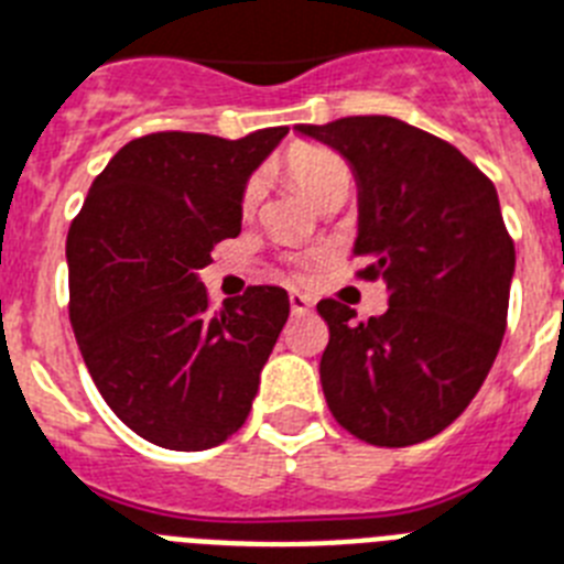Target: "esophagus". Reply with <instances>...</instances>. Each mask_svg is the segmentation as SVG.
<instances>
[{
    "instance_id": "34e87169",
    "label": "esophagus",
    "mask_w": 564,
    "mask_h": 564,
    "mask_svg": "<svg viewBox=\"0 0 564 564\" xmlns=\"http://www.w3.org/2000/svg\"><path fill=\"white\" fill-rule=\"evenodd\" d=\"M290 306H292V312H297V315H301V312H310L312 310V297L304 295V292H292Z\"/></svg>"
}]
</instances>
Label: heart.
<instances>
[{
	"label": "heart",
	"instance_id": "1",
	"mask_svg": "<svg viewBox=\"0 0 564 564\" xmlns=\"http://www.w3.org/2000/svg\"><path fill=\"white\" fill-rule=\"evenodd\" d=\"M286 172L292 174V180L318 206L326 200H333V197H344L347 200V194L352 192L355 183L352 165L340 158L338 151L318 143L292 145L290 154H286ZM260 197H263V183H260V177H249L243 183V192H240V212L252 215L258 209Z\"/></svg>",
	"mask_w": 564,
	"mask_h": 564
}]
</instances>
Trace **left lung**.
Instances as JSON below:
<instances>
[{
  "mask_svg": "<svg viewBox=\"0 0 564 564\" xmlns=\"http://www.w3.org/2000/svg\"><path fill=\"white\" fill-rule=\"evenodd\" d=\"M352 163L361 188L355 272L387 283L384 315L355 321L335 297L321 384L340 427L406 447L451 427L485 384L508 326L516 249L494 180L442 137L395 117L297 126Z\"/></svg>",
  "mask_w": 564,
  "mask_h": 564,
  "instance_id": "1",
  "label": "left lung"
}]
</instances>
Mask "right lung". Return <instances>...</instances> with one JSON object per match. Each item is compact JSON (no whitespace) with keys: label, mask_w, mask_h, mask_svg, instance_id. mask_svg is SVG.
I'll use <instances>...</instances> for the list:
<instances>
[{"label":"right lung","mask_w":564,"mask_h":564,"mask_svg":"<svg viewBox=\"0 0 564 564\" xmlns=\"http://www.w3.org/2000/svg\"><path fill=\"white\" fill-rule=\"evenodd\" d=\"M286 126L240 140L158 131L122 145L68 229V315L113 415L169 451H209L243 427L290 318L281 286L212 310L197 269L240 235L246 177Z\"/></svg>","instance_id":"obj_1"}]
</instances>
